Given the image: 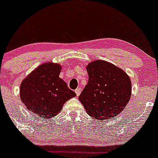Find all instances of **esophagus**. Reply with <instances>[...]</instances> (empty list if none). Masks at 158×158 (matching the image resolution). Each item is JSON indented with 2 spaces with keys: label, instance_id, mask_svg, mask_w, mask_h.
I'll list each match as a JSON object with an SVG mask.
<instances>
[{
  "label": "esophagus",
  "instance_id": "obj_1",
  "mask_svg": "<svg viewBox=\"0 0 158 158\" xmlns=\"http://www.w3.org/2000/svg\"><path fill=\"white\" fill-rule=\"evenodd\" d=\"M81 87H78V88H77L75 90V93H76V94H77V97H78L80 94H81Z\"/></svg>",
  "mask_w": 158,
  "mask_h": 158
}]
</instances>
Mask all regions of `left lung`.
<instances>
[{
	"mask_svg": "<svg viewBox=\"0 0 158 158\" xmlns=\"http://www.w3.org/2000/svg\"><path fill=\"white\" fill-rule=\"evenodd\" d=\"M86 68L88 82L78 99L87 114L106 120L122 113L131 98L129 76L122 68L103 60L91 61Z\"/></svg>",
	"mask_w": 158,
	"mask_h": 158,
	"instance_id": "obj_1",
	"label": "left lung"
}]
</instances>
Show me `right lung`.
I'll list each match as a JSON object with an SVG mask.
<instances>
[{"mask_svg":"<svg viewBox=\"0 0 158 158\" xmlns=\"http://www.w3.org/2000/svg\"><path fill=\"white\" fill-rule=\"evenodd\" d=\"M61 70V64L58 63H43L21 82V101L29 111L42 118L57 115L65 102L76 96L64 80L59 77Z\"/></svg>","mask_w":158,"mask_h":158,"instance_id":"right-lung-1","label":"right lung"}]
</instances>
